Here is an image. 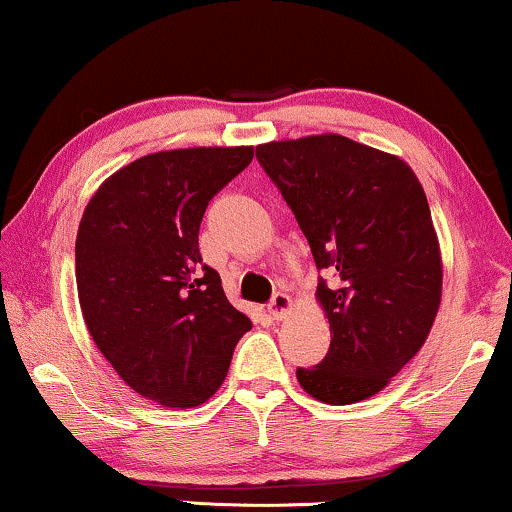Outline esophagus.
<instances>
[{"label": "esophagus", "mask_w": 512, "mask_h": 512, "mask_svg": "<svg viewBox=\"0 0 512 512\" xmlns=\"http://www.w3.org/2000/svg\"><path fill=\"white\" fill-rule=\"evenodd\" d=\"M291 307H293V303H291V298L286 296V293H275V296H272V300H270V305H268V312H270L272 319L279 321L291 312Z\"/></svg>", "instance_id": "obj_1"}]
</instances>
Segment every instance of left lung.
Returning a JSON list of instances; mask_svg holds the SVG:
<instances>
[{"label":"left lung","mask_w":512,"mask_h":512,"mask_svg":"<svg viewBox=\"0 0 512 512\" xmlns=\"http://www.w3.org/2000/svg\"><path fill=\"white\" fill-rule=\"evenodd\" d=\"M256 158L331 275L317 286L331 347L296 370L300 387L328 405L366 401L422 349L440 307L424 188L405 160L333 132L261 144Z\"/></svg>","instance_id":"1"}]
</instances>
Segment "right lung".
<instances>
[{"label":"right lung","mask_w":512,"mask_h":512,"mask_svg":"<svg viewBox=\"0 0 512 512\" xmlns=\"http://www.w3.org/2000/svg\"><path fill=\"white\" fill-rule=\"evenodd\" d=\"M254 158V146L158 151L97 188L76 233V289L97 349L139 396L195 408L226 380L251 328L202 265L209 200Z\"/></svg>","instance_id":"right-lung-1"}]
</instances>
